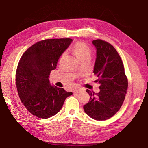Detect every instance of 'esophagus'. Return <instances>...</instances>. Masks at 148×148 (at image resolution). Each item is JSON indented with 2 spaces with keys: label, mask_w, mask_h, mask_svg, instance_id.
Instances as JSON below:
<instances>
[{
  "label": "esophagus",
  "mask_w": 148,
  "mask_h": 148,
  "mask_svg": "<svg viewBox=\"0 0 148 148\" xmlns=\"http://www.w3.org/2000/svg\"><path fill=\"white\" fill-rule=\"evenodd\" d=\"M82 92H83V90H81V89H79V88H76V89H75L74 90V93H79Z\"/></svg>",
  "instance_id": "34e87169"
}]
</instances>
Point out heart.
<instances>
[{
	"label": "heart",
	"mask_w": 148,
	"mask_h": 148,
	"mask_svg": "<svg viewBox=\"0 0 148 148\" xmlns=\"http://www.w3.org/2000/svg\"><path fill=\"white\" fill-rule=\"evenodd\" d=\"M72 49H73L75 55L79 60L85 58H90L92 50L85 43L77 42L74 44Z\"/></svg>",
	"instance_id": "b5f03b06"
}]
</instances>
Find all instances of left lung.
I'll list each match as a JSON object with an SVG mask.
<instances>
[{"mask_svg": "<svg viewBox=\"0 0 148 148\" xmlns=\"http://www.w3.org/2000/svg\"><path fill=\"white\" fill-rule=\"evenodd\" d=\"M92 44L96 48L93 73L99 77L100 92L87 90L90 100L83 106L87 115L95 120L111 118L120 109L126 95L128 80L120 56L111 44L97 39Z\"/></svg>", "mask_w": 148, "mask_h": 148, "instance_id": "8db88e82", "label": "left lung"}]
</instances>
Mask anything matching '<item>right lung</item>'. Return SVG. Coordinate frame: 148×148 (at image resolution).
I'll return each instance as SVG.
<instances>
[{
  "label": "right lung",
  "mask_w": 148,
  "mask_h": 148,
  "mask_svg": "<svg viewBox=\"0 0 148 148\" xmlns=\"http://www.w3.org/2000/svg\"><path fill=\"white\" fill-rule=\"evenodd\" d=\"M71 39L41 40L30 46L22 55L16 74L18 95L31 114L49 118L60 111L65 100L72 95L64 88L51 85L50 72L69 46Z\"/></svg>",
  "instance_id": "obj_1"
}]
</instances>
